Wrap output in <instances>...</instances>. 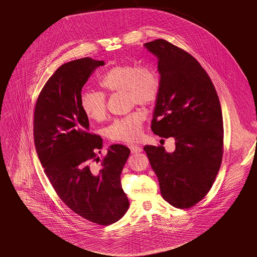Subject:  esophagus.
<instances>
[{"mask_svg":"<svg viewBox=\"0 0 257 257\" xmlns=\"http://www.w3.org/2000/svg\"><path fill=\"white\" fill-rule=\"evenodd\" d=\"M129 148L131 150V153H132V154H138V153H141V152L143 151L141 147L138 146V145H134V144L130 145Z\"/></svg>","mask_w":257,"mask_h":257,"instance_id":"obj_1","label":"esophagus"}]
</instances>
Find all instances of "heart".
Here are the masks:
<instances>
[{
  "label": "heart",
  "mask_w": 257,
  "mask_h": 257,
  "mask_svg": "<svg viewBox=\"0 0 257 257\" xmlns=\"http://www.w3.org/2000/svg\"><path fill=\"white\" fill-rule=\"evenodd\" d=\"M102 93H123L129 105H152L156 102L160 91V78L152 66L117 65L110 68L99 81ZM80 106L88 119L101 121L106 115L104 96L98 92L86 91L80 99ZM146 113L136 110L131 114L117 118L106 130L111 140L134 141L141 134Z\"/></svg>",
  "instance_id": "1"
}]
</instances>
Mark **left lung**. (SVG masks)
<instances>
[{
    "label": "left lung",
    "instance_id": "obj_1",
    "mask_svg": "<svg viewBox=\"0 0 257 257\" xmlns=\"http://www.w3.org/2000/svg\"><path fill=\"white\" fill-rule=\"evenodd\" d=\"M157 58L160 91L152 131L174 138L175 150L146 145L165 201L188 208L208 193L218 174L223 147V121L218 94L192 55L164 39L144 44Z\"/></svg>",
    "mask_w": 257,
    "mask_h": 257
}]
</instances>
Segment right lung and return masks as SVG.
<instances>
[{
	"label": "right lung",
	"instance_id": "obj_1",
	"mask_svg": "<svg viewBox=\"0 0 257 257\" xmlns=\"http://www.w3.org/2000/svg\"><path fill=\"white\" fill-rule=\"evenodd\" d=\"M103 65L86 57L55 70L36 104L34 141L45 174L63 202L89 221L110 225L129 207L120 175L130 150L111 145L100 160L96 153H101L102 140L88 133V118L80 106L83 86L92 71Z\"/></svg>",
	"mask_w": 257,
	"mask_h": 257
}]
</instances>
